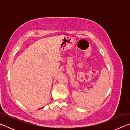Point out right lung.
Listing matches in <instances>:
<instances>
[{
    "label": "right lung",
    "instance_id": "right-lung-1",
    "mask_svg": "<svg viewBox=\"0 0 130 130\" xmlns=\"http://www.w3.org/2000/svg\"><path fill=\"white\" fill-rule=\"evenodd\" d=\"M41 108H40V109H41Z\"/></svg>",
    "mask_w": 130,
    "mask_h": 130
}]
</instances>
